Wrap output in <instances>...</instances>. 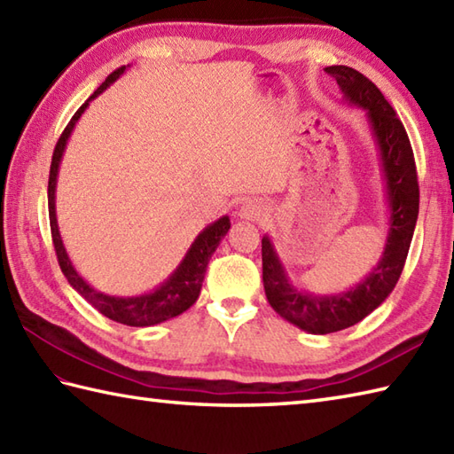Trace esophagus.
Here are the masks:
<instances>
[{
  "mask_svg": "<svg viewBox=\"0 0 454 454\" xmlns=\"http://www.w3.org/2000/svg\"><path fill=\"white\" fill-rule=\"evenodd\" d=\"M265 215V205L259 199H247L238 208V216L242 220H259Z\"/></svg>",
  "mask_w": 454,
  "mask_h": 454,
  "instance_id": "1",
  "label": "esophagus"
}]
</instances>
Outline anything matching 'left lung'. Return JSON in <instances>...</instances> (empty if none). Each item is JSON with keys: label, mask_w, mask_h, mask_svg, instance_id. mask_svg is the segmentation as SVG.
<instances>
[{"label": "left lung", "mask_w": 454, "mask_h": 454, "mask_svg": "<svg viewBox=\"0 0 454 454\" xmlns=\"http://www.w3.org/2000/svg\"><path fill=\"white\" fill-rule=\"evenodd\" d=\"M325 72L340 85L345 101L366 113L380 153L388 202V236L382 257L372 271L349 291L337 294H314L296 288L275 252L271 238L263 236V286L269 304L286 322L316 335L351 327L387 301L406 263L419 212L416 160L406 129L390 103L369 78L349 66H330Z\"/></svg>", "instance_id": "1"}]
</instances>
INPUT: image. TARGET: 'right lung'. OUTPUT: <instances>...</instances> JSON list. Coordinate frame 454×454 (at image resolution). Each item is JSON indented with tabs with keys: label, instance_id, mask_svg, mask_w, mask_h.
<instances>
[{
	"label": "right lung",
	"instance_id": "obj_1",
	"mask_svg": "<svg viewBox=\"0 0 454 454\" xmlns=\"http://www.w3.org/2000/svg\"><path fill=\"white\" fill-rule=\"evenodd\" d=\"M124 70H127V66L114 70L109 78L99 85L98 91H95L91 98L82 105L78 113L72 117V121L67 122L62 137L58 138V144L52 153L51 177H48V216H51V232H52L58 263H60V269L64 277L67 278V283H70L75 291H78L85 301L95 308V310H99L103 316H107L109 320L124 324V325H132V327H146V325H156L166 320H171V317L189 310V308L197 302L210 257L216 252L220 239L224 238L230 230V218L222 216L202 230V232L195 238V242H192L191 247L187 249L185 257H183V262L177 265L176 271H173L166 281L150 293H144L138 296L105 294L101 291H95V288L85 283V278L75 271L70 257L66 254V247L60 238V230H58V220H56L58 169H60V161L64 156L67 138H70V134L75 127V122L80 121L82 113L90 107V101H93L98 95H101L113 82H117L124 74Z\"/></svg>",
	"mask_w": 454,
	"mask_h": 454
}]
</instances>
